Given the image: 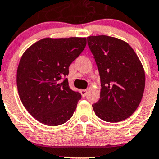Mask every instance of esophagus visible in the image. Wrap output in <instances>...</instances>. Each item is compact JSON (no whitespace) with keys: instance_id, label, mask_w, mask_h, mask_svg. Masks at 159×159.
<instances>
[{"instance_id":"34e87169","label":"esophagus","mask_w":159,"mask_h":159,"mask_svg":"<svg viewBox=\"0 0 159 159\" xmlns=\"http://www.w3.org/2000/svg\"><path fill=\"white\" fill-rule=\"evenodd\" d=\"M80 92H81V95H82V96L85 97L87 95V94H88V90L83 89V90H81Z\"/></svg>"}]
</instances>
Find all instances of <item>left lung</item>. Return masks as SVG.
I'll return each mask as SVG.
<instances>
[{"label": "left lung", "mask_w": 159, "mask_h": 159, "mask_svg": "<svg viewBox=\"0 0 159 159\" xmlns=\"http://www.w3.org/2000/svg\"><path fill=\"white\" fill-rule=\"evenodd\" d=\"M100 76V99L92 105L99 119L110 123L130 117L139 105L145 88V72L127 42L111 36L88 37Z\"/></svg>", "instance_id": "8db88e82"}]
</instances>
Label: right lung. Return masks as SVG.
<instances>
[{
  "label": "right lung",
  "mask_w": 159,
  "mask_h": 159,
  "mask_svg": "<svg viewBox=\"0 0 159 159\" xmlns=\"http://www.w3.org/2000/svg\"><path fill=\"white\" fill-rule=\"evenodd\" d=\"M86 44V38H44L22 56L16 72L18 93L26 110L40 123L55 127L72 116L81 95L70 88L66 76Z\"/></svg>",
  "instance_id": "1"
}]
</instances>
